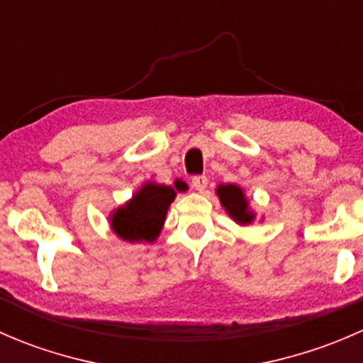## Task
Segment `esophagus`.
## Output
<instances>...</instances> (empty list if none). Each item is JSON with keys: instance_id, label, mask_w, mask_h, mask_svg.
Returning a JSON list of instances; mask_svg holds the SVG:
<instances>
[{"instance_id": "esophagus-1", "label": "esophagus", "mask_w": 363, "mask_h": 363, "mask_svg": "<svg viewBox=\"0 0 363 363\" xmlns=\"http://www.w3.org/2000/svg\"><path fill=\"white\" fill-rule=\"evenodd\" d=\"M207 184H208V181L205 175H195V177L191 179V186L196 189V191H205Z\"/></svg>"}]
</instances>
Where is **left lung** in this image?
Here are the masks:
<instances>
[{
  "label": "left lung",
  "mask_w": 363,
  "mask_h": 363,
  "mask_svg": "<svg viewBox=\"0 0 363 363\" xmlns=\"http://www.w3.org/2000/svg\"><path fill=\"white\" fill-rule=\"evenodd\" d=\"M223 208L230 214V218L239 225H250L255 219V212L250 208L244 189L237 184H219L216 189Z\"/></svg>",
  "instance_id": "obj_1"
}]
</instances>
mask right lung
Returning a JSON list of instances; mask_svg holds the SVG:
<instances>
[{
    "label": "right lung",
    "instance_id": "right-lung-1",
    "mask_svg": "<svg viewBox=\"0 0 363 363\" xmlns=\"http://www.w3.org/2000/svg\"><path fill=\"white\" fill-rule=\"evenodd\" d=\"M188 186L175 181L174 186L145 182L130 202L121 205L111 216V226L117 237L128 242H155L163 228L164 218L177 191Z\"/></svg>",
    "mask_w": 363,
    "mask_h": 363
}]
</instances>
